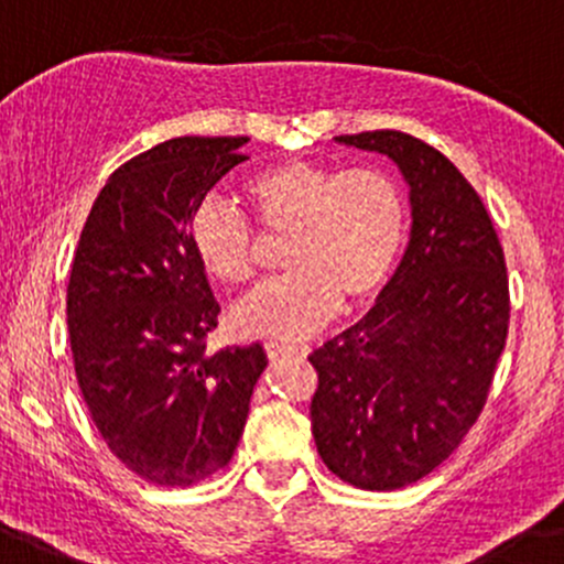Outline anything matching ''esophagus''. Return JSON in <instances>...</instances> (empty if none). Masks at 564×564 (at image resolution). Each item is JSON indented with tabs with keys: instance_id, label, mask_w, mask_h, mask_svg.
<instances>
[{
	"instance_id": "esophagus-1",
	"label": "esophagus",
	"mask_w": 564,
	"mask_h": 564,
	"mask_svg": "<svg viewBox=\"0 0 564 564\" xmlns=\"http://www.w3.org/2000/svg\"><path fill=\"white\" fill-rule=\"evenodd\" d=\"M265 352L269 358H280V356H290V352H299V347L293 345H284V341H265Z\"/></svg>"
}]
</instances>
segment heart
Here are the masks:
<instances>
[{
	"label": "heart",
	"instance_id": "obj_1",
	"mask_svg": "<svg viewBox=\"0 0 564 564\" xmlns=\"http://www.w3.org/2000/svg\"><path fill=\"white\" fill-rule=\"evenodd\" d=\"M243 197L265 234H288L282 280L263 284L234 310L243 336L301 339L347 304L375 299L408 239V203L377 167L282 160L243 178ZM187 241L208 276L247 284L254 276V234L223 197H203L187 217Z\"/></svg>",
	"mask_w": 564,
	"mask_h": 564
}]
</instances>
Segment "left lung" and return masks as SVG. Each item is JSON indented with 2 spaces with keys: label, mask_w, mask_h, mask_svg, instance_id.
Listing matches in <instances>:
<instances>
[{
  "label": "left lung",
  "mask_w": 564,
  "mask_h": 564,
  "mask_svg": "<svg viewBox=\"0 0 564 564\" xmlns=\"http://www.w3.org/2000/svg\"><path fill=\"white\" fill-rule=\"evenodd\" d=\"M336 141L397 162L412 228L364 321L310 356L312 434L330 473L393 491L440 467L478 421L508 336V271L484 200L448 156L397 130Z\"/></svg>",
  "instance_id": "left-lung-1"
}]
</instances>
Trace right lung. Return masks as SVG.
<instances>
[{"label":"right lung","instance_id":"add662e5","mask_svg":"<svg viewBox=\"0 0 564 564\" xmlns=\"http://www.w3.org/2000/svg\"><path fill=\"white\" fill-rule=\"evenodd\" d=\"M249 138H173L110 173L67 284L75 377L110 454L156 486H193L234 456L263 347L208 356L219 304L187 241L197 200Z\"/></svg>","mask_w":564,"mask_h":564}]
</instances>
